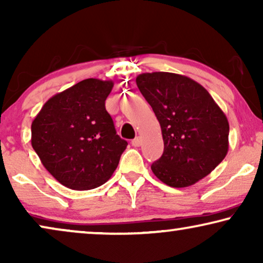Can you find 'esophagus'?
Returning a JSON list of instances; mask_svg holds the SVG:
<instances>
[{
    "label": "esophagus",
    "mask_w": 263,
    "mask_h": 263,
    "mask_svg": "<svg viewBox=\"0 0 263 263\" xmlns=\"http://www.w3.org/2000/svg\"><path fill=\"white\" fill-rule=\"evenodd\" d=\"M141 142H142L141 138H140V136H136V138L132 141V145L134 147H139V146H141Z\"/></svg>",
    "instance_id": "obj_1"
}]
</instances>
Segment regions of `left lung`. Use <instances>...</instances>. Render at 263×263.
I'll use <instances>...</instances> for the list:
<instances>
[{
  "label": "left lung",
  "mask_w": 263,
  "mask_h": 263,
  "mask_svg": "<svg viewBox=\"0 0 263 263\" xmlns=\"http://www.w3.org/2000/svg\"><path fill=\"white\" fill-rule=\"evenodd\" d=\"M136 85L161 127L164 152L151 165L158 179L185 188L210 175L229 151V121L199 82L166 71L143 73Z\"/></svg>",
  "instance_id": "left-lung-1"
}]
</instances>
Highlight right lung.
<instances>
[{"label": "right lung", "mask_w": 263, "mask_h": 263, "mask_svg": "<svg viewBox=\"0 0 263 263\" xmlns=\"http://www.w3.org/2000/svg\"><path fill=\"white\" fill-rule=\"evenodd\" d=\"M114 82L86 79L51 97L31 125L32 147L67 188L88 190L116 170L128 142L116 134L105 100Z\"/></svg>", "instance_id": "right-lung-1"}]
</instances>
